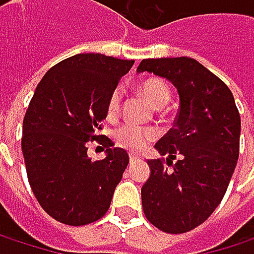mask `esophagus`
Wrapping results in <instances>:
<instances>
[{
  "mask_svg": "<svg viewBox=\"0 0 254 254\" xmlns=\"http://www.w3.org/2000/svg\"><path fill=\"white\" fill-rule=\"evenodd\" d=\"M129 162H130V163L141 162V157H138V156H135V154H129Z\"/></svg>",
  "mask_w": 254,
  "mask_h": 254,
  "instance_id": "esophagus-1",
  "label": "esophagus"
}]
</instances>
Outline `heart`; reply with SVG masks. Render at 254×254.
I'll list each match as a JSON object with an SVG mask.
<instances>
[{"label": "heart", "instance_id": "1", "mask_svg": "<svg viewBox=\"0 0 254 254\" xmlns=\"http://www.w3.org/2000/svg\"><path fill=\"white\" fill-rule=\"evenodd\" d=\"M139 91L145 97V100L157 109L166 106L171 97L169 86L160 79H148L142 82L139 86ZM121 103H122V89L115 88L107 103V115L110 118H115L119 113ZM115 138L121 147H125L130 151H141L154 139V130L148 127H135V125L127 124L116 129Z\"/></svg>", "mask_w": 254, "mask_h": 254}]
</instances>
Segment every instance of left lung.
Wrapping results in <instances>:
<instances>
[{"mask_svg": "<svg viewBox=\"0 0 254 254\" xmlns=\"http://www.w3.org/2000/svg\"><path fill=\"white\" fill-rule=\"evenodd\" d=\"M136 72L168 79L179 95L174 127L154 145L168 156V166L147 160L151 174L141 188L142 210L156 228L188 232L225 195L238 160L240 113L228 86L194 59H147Z\"/></svg>", "mask_w": 254, "mask_h": 254, "instance_id": "left-lung-1", "label": "left lung"}]
</instances>
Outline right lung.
<instances>
[{"mask_svg": "<svg viewBox=\"0 0 254 254\" xmlns=\"http://www.w3.org/2000/svg\"><path fill=\"white\" fill-rule=\"evenodd\" d=\"M132 64L98 53L76 54L44 75L29 103L22 136L27 179L41 207L62 224L95 222L110 207L129 156L97 132L110 94ZM94 139L108 148L103 161L87 157L86 142Z\"/></svg>", "mask_w": 254, "mask_h": 254, "instance_id": "1", "label": "right lung"}]
</instances>
